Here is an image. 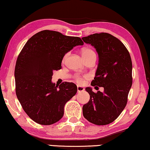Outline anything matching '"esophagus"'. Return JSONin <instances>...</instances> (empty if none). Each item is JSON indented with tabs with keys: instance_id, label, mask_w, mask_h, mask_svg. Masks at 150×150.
<instances>
[{
	"instance_id": "34e87169",
	"label": "esophagus",
	"mask_w": 150,
	"mask_h": 150,
	"mask_svg": "<svg viewBox=\"0 0 150 150\" xmlns=\"http://www.w3.org/2000/svg\"><path fill=\"white\" fill-rule=\"evenodd\" d=\"M84 88L83 87H80V86H78L77 87V91H78V92H81V91H84Z\"/></svg>"
}]
</instances>
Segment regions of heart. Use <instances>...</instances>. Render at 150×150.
I'll use <instances>...</instances> for the list:
<instances>
[{
    "label": "heart",
    "instance_id": "1",
    "mask_svg": "<svg viewBox=\"0 0 150 150\" xmlns=\"http://www.w3.org/2000/svg\"><path fill=\"white\" fill-rule=\"evenodd\" d=\"M68 54H69L68 53H66V54L64 55V57H63V62H65V61L66 60L67 57H68ZM82 54H83V57L84 58V57H87L88 56H90V55H91V54H95V52H93V50H91V48H83V50H82ZM85 79V76H79V75H77L75 76V80L76 81L77 83L79 84L83 83L84 79Z\"/></svg>",
    "mask_w": 150,
    "mask_h": 150
}]
</instances>
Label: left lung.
Returning a JSON list of instances; mask_svg holds the SVG:
<instances>
[{
    "label": "left lung",
    "mask_w": 150,
    "mask_h": 150,
    "mask_svg": "<svg viewBox=\"0 0 150 150\" xmlns=\"http://www.w3.org/2000/svg\"><path fill=\"white\" fill-rule=\"evenodd\" d=\"M82 39L95 47L99 56L96 76L91 85L104 89L103 93H94L90 87L86 88L90 99L83 106V116L96 125L109 124L120 116L128 102L132 84L130 53L119 39L107 33H94Z\"/></svg>",
    "instance_id": "obj_1"
}]
</instances>
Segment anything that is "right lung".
<instances>
[{
	"label": "right lung",
	"instance_id": "add662e5",
	"mask_svg": "<svg viewBox=\"0 0 150 150\" xmlns=\"http://www.w3.org/2000/svg\"><path fill=\"white\" fill-rule=\"evenodd\" d=\"M78 37L54 30L35 34L18 55L15 67L16 93L28 116L41 125L54 124L63 117L64 106L77 92L74 83L55 85L53 71L61 69L65 53L83 45Z\"/></svg>",
	"mask_w": 150,
	"mask_h": 150
}]
</instances>
